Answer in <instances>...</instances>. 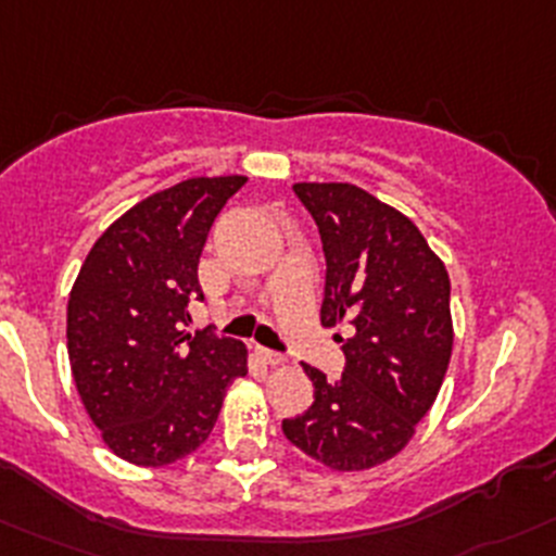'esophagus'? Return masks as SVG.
I'll use <instances>...</instances> for the list:
<instances>
[{
	"label": "esophagus",
	"mask_w": 556,
	"mask_h": 556,
	"mask_svg": "<svg viewBox=\"0 0 556 556\" xmlns=\"http://www.w3.org/2000/svg\"><path fill=\"white\" fill-rule=\"evenodd\" d=\"M257 356H261L263 362H266V365H285V356L282 354H277V351H268V349H257Z\"/></svg>",
	"instance_id": "34e87169"
}]
</instances>
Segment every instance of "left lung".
I'll return each mask as SVG.
<instances>
[{"label":"left lung","instance_id":"8db88e82","mask_svg":"<svg viewBox=\"0 0 556 556\" xmlns=\"http://www.w3.org/2000/svg\"><path fill=\"white\" fill-rule=\"evenodd\" d=\"M326 254L320 324L349 320L345 370L304 365L313 406L282 419L288 442L334 471L395 458L430 412L450 354V277L408 216L354 184H295Z\"/></svg>","mask_w":556,"mask_h":556}]
</instances>
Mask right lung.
<instances>
[{
  "label": "right lung",
  "mask_w": 556,
  "mask_h": 556,
  "mask_svg": "<svg viewBox=\"0 0 556 556\" xmlns=\"http://www.w3.org/2000/svg\"><path fill=\"white\" fill-rule=\"evenodd\" d=\"M243 175L189 178L144 197L92 243L67 299V359L92 425L117 458L167 466L214 430L247 376V345L189 334L197 266Z\"/></svg>",
  "instance_id": "add662e5"
}]
</instances>
